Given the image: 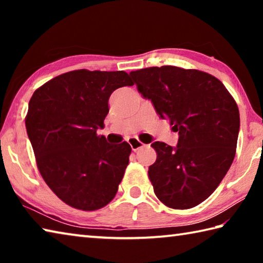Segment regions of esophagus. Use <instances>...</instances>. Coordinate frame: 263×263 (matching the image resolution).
Listing matches in <instances>:
<instances>
[{"instance_id":"esophagus-1","label":"esophagus","mask_w":263,"mask_h":263,"mask_svg":"<svg viewBox=\"0 0 263 263\" xmlns=\"http://www.w3.org/2000/svg\"><path fill=\"white\" fill-rule=\"evenodd\" d=\"M128 144L131 145V147L133 151H138L139 148H142L145 146L144 142H141L138 138H131L130 140H128Z\"/></svg>"}]
</instances>
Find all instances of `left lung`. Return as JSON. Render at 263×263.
<instances>
[{"label": "left lung", "mask_w": 263, "mask_h": 263, "mask_svg": "<svg viewBox=\"0 0 263 263\" xmlns=\"http://www.w3.org/2000/svg\"><path fill=\"white\" fill-rule=\"evenodd\" d=\"M138 91L179 132L173 148L153 142L157 160L148 177L159 201L171 209L194 208L217 189L233 162L239 109L219 80L198 69L175 66L131 72Z\"/></svg>", "instance_id": "8db88e82"}]
</instances>
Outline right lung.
Listing matches in <instances>:
<instances>
[{"label": "right lung", "instance_id": "1", "mask_svg": "<svg viewBox=\"0 0 263 263\" xmlns=\"http://www.w3.org/2000/svg\"><path fill=\"white\" fill-rule=\"evenodd\" d=\"M133 84L123 70L78 69L53 78L31 97L25 126L35 163L67 205L95 211L117 194L131 146L111 145L96 130L104 127L112 91Z\"/></svg>", "mask_w": 263, "mask_h": 263}]
</instances>
